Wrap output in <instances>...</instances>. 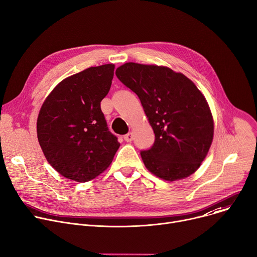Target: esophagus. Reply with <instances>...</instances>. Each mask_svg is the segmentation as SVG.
<instances>
[{
  "mask_svg": "<svg viewBox=\"0 0 257 257\" xmlns=\"http://www.w3.org/2000/svg\"><path fill=\"white\" fill-rule=\"evenodd\" d=\"M124 140L127 142V143H130V142H132V140H133V133H128V134H126V135H124Z\"/></svg>",
  "mask_w": 257,
  "mask_h": 257,
  "instance_id": "obj_1",
  "label": "esophagus"
}]
</instances>
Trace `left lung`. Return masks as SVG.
<instances>
[{
	"mask_svg": "<svg viewBox=\"0 0 257 257\" xmlns=\"http://www.w3.org/2000/svg\"><path fill=\"white\" fill-rule=\"evenodd\" d=\"M115 74L139 96L155 133L153 147L141 152L147 169L169 182L194 174L214 138L210 106L195 83L168 67L132 62Z\"/></svg>",
	"mask_w": 257,
	"mask_h": 257,
	"instance_id": "8db88e82",
	"label": "left lung"
}]
</instances>
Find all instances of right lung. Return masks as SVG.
<instances>
[{"instance_id":"1","label":"right lung","mask_w":257,"mask_h":257,"mask_svg":"<svg viewBox=\"0 0 257 257\" xmlns=\"http://www.w3.org/2000/svg\"><path fill=\"white\" fill-rule=\"evenodd\" d=\"M113 71V64H105L63 79L40 108L39 145L48 163L67 179L93 180L110 165L119 147L100 107Z\"/></svg>"}]
</instances>
